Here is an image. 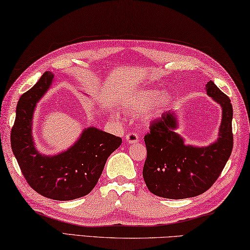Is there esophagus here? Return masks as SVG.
<instances>
[{"instance_id":"34e87169","label":"esophagus","mask_w":250,"mask_h":250,"mask_svg":"<svg viewBox=\"0 0 250 250\" xmlns=\"http://www.w3.org/2000/svg\"><path fill=\"white\" fill-rule=\"evenodd\" d=\"M125 141L128 142L129 144H134V143H138L140 139H139V135L134 132H130L125 135Z\"/></svg>"}]
</instances>
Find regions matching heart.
Here are the masks:
<instances>
[{"label":"heart","instance_id":"1","mask_svg":"<svg viewBox=\"0 0 250 250\" xmlns=\"http://www.w3.org/2000/svg\"><path fill=\"white\" fill-rule=\"evenodd\" d=\"M172 99V95L168 92H162L158 88L143 87L131 93L125 99L122 106L128 113H143L145 120L152 121L161 118L169 109Z\"/></svg>","mask_w":250,"mask_h":250}]
</instances>
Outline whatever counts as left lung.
I'll list each match as a JSON object with an SVG mask.
<instances>
[{
  "mask_svg": "<svg viewBox=\"0 0 250 250\" xmlns=\"http://www.w3.org/2000/svg\"><path fill=\"white\" fill-rule=\"evenodd\" d=\"M207 94L222 108V121L216 141L208 146L186 144L176 132L178 118L168 111L152 122L144 137L147 156L143 178L149 191L167 199L199 196L219 178L233 149V107L229 98L212 81L206 85Z\"/></svg>",
  "mask_w": 250,
  "mask_h": 250,
  "instance_id": "obj_1",
  "label": "left lung"
}]
</instances>
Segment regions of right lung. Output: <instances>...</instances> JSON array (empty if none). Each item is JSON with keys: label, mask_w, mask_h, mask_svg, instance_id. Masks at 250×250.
Instances as JSON below:
<instances>
[{"label": "right lung", "mask_w": 250, "mask_h": 250, "mask_svg": "<svg viewBox=\"0 0 250 250\" xmlns=\"http://www.w3.org/2000/svg\"><path fill=\"white\" fill-rule=\"evenodd\" d=\"M54 79L44 72L16 107L11 146L25 179L35 191L59 201L84 197L96 186L107 158L120 146L121 138L95 126L83 130L78 141L56 155H46L36 147L33 137L34 112Z\"/></svg>", "instance_id": "obj_1"}]
</instances>
